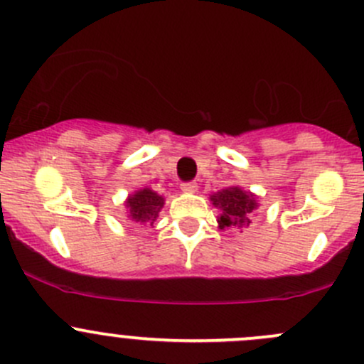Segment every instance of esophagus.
I'll use <instances>...</instances> for the list:
<instances>
[{
  "label": "esophagus",
  "mask_w": 364,
  "mask_h": 364,
  "mask_svg": "<svg viewBox=\"0 0 364 364\" xmlns=\"http://www.w3.org/2000/svg\"><path fill=\"white\" fill-rule=\"evenodd\" d=\"M197 188H198V185L195 181H188V183H183L181 185V190L185 193H195L197 192Z\"/></svg>",
  "instance_id": "esophagus-1"
}]
</instances>
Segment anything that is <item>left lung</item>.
Masks as SVG:
<instances>
[{
  "mask_svg": "<svg viewBox=\"0 0 364 364\" xmlns=\"http://www.w3.org/2000/svg\"><path fill=\"white\" fill-rule=\"evenodd\" d=\"M213 205L220 209L218 216V227L221 230L225 228H244L250 227L251 216L255 209L258 208V200L251 192H244L239 186H230V188L220 190L213 193Z\"/></svg>",
  "mask_w": 364,
  "mask_h": 364,
  "instance_id": "obj_1",
  "label": "left lung"
}]
</instances>
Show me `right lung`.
<instances>
[{"label": "right lung", "instance_id": "add662e5", "mask_svg": "<svg viewBox=\"0 0 364 364\" xmlns=\"http://www.w3.org/2000/svg\"><path fill=\"white\" fill-rule=\"evenodd\" d=\"M129 211V220L137 225H150L153 227L155 220L159 218L160 209L164 208V197L150 188L137 190L125 202Z\"/></svg>", "mask_w": 364, "mask_h": 364}]
</instances>
